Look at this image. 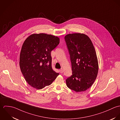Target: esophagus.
I'll return each mask as SVG.
<instances>
[{"mask_svg": "<svg viewBox=\"0 0 120 120\" xmlns=\"http://www.w3.org/2000/svg\"><path fill=\"white\" fill-rule=\"evenodd\" d=\"M59 72L60 73H63V72H64V70H63V69H61V70H59Z\"/></svg>", "mask_w": 120, "mask_h": 120, "instance_id": "esophagus-1", "label": "esophagus"}]
</instances>
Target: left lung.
<instances>
[{
	"mask_svg": "<svg viewBox=\"0 0 120 120\" xmlns=\"http://www.w3.org/2000/svg\"><path fill=\"white\" fill-rule=\"evenodd\" d=\"M70 55L72 75L66 80L67 87L76 92L84 91L94 82L98 71L96 50L90 39L80 33L64 38Z\"/></svg>",
	"mask_w": 120,
	"mask_h": 120,
	"instance_id": "8db88e82",
	"label": "left lung"
}]
</instances>
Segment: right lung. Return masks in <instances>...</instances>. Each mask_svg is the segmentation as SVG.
Wrapping results in <instances>:
<instances>
[{"mask_svg": "<svg viewBox=\"0 0 120 120\" xmlns=\"http://www.w3.org/2000/svg\"><path fill=\"white\" fill-rule=\"evenodd\" d=\"M59 41L58 37L45 33L32 34L24 41L19 65L26 81L32 87L42 89L50 85L58 75L52 68L51 51Z\"/></svg>", "mask_w": 120, "mask_h": 120, "instance_id": "obj_1", "label": "right lung"}]
</instances>
